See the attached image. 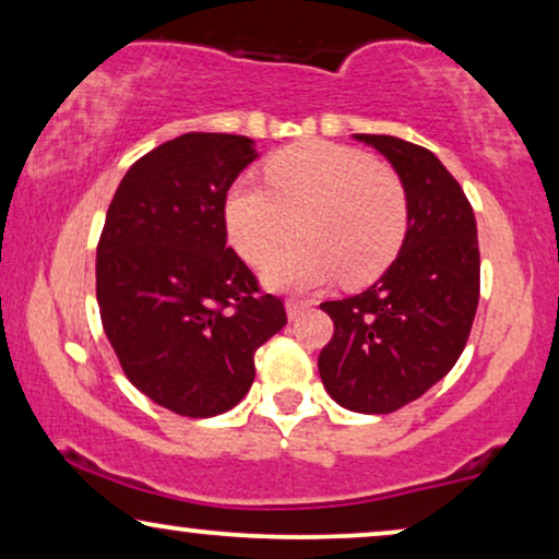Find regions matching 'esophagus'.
Here are the masks:
<instances>
[{"instance_id": "obj_1", "label": "esophagus", "mask_w": 559, "mask_h": 559, "mask_svg": "<svg viewBox=\"0 0 559 559\" xmlns=\"http://www.w3.org/2000/svg\"><path fill=\"white\" fill-rule=\"evenodd\" d=\"M310 300H297V297H293V300H287V318L289 320H295V318H300L305 310L310 308Z\"/></svg>"}]
</instances>
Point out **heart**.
I'll return each instance as SVG.
<instances>
[{
  "instance_id": "b5f03b06",
  "label": "heart",
  "mask_w": 559,
  "mask_h": 559,
  "mask_svg": "<svg viewBox=\"0 0 559 559\" xmlns=\"http://www.w3.org/2000/svg\"><path fill=\"white\" fill-rule=\"evenodd\" d=\"M264 182L236 180L224 201L226 231L249 264H264L292 240L304 241L264 266L274 289L302 293L338 277L369 285L400 254L409 224L407 190L392 167L361 150L323 140L274 152Z\"/></svg>"
}]
</instances>
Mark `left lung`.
<instances>
[{
    "label": "left lung",
    "instance_id": "obj_1",
    "mask_svg": "<svg viewBox=\"0 0 559 559\" xmlns=\"http://www.w3.org/2000/svg\"><path fill=\"white\" fill-rule=\"evenodd\" d=\"M356 140L402 178L409 224L400 254L369 289L320 302L335 331L318 371L341 407L389 415L438 384L468 343L480 295L476 216L430 150L389 134Z\"/></svg>",
    "mask_w": 559,
    "mask_h": 559
}]
</instances>
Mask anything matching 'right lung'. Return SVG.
Returning a JSON list of instances; mask_svg holds the SVG:
<instances>
[{"instance_id":"add662e5","label":"right lung","mask_w":559,"mask_h":559,"mask_svg":"<svg viewBox=\"0 0 559 559\" xmlns=\"http://www.w3.org/2000/svg\"><path fill=\"white\" fill-rule=\"evenodd\" d=\"M257 159L239 134L188 132L136 159L106 211L96 300L121 371L159 407L213 417L254 381L285 302L226 247L224 201Z\"/></svg>"}]
</instances>
